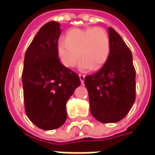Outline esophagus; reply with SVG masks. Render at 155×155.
<instances>
[{
    "label": "esophagus",
    "instance_id": "obj_1",
    "mask_svg": "<svg viewBox=\"0 0 155 155\" xmlns=\"http://www.w3.org/2000/svg\"><path fill=\"white\" fill-rule=\"evenodd\" d=\"M79 77H80V80H81V84H84V74H79Z\"/></svg>",
    "mask_w": 155,
    "mask_h": 155
}]
</instances>
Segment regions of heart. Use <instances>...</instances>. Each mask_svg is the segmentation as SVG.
Segmentation results:
<instances>
[{"instance_id": "obj_1", "label": "heart", "mask_w": 155, "mask_h": 155, "mask_svg": "<svg viewBox=\"0 0 155 155\" xmlns=\"http://www.w3.org/2000/svg\"><path fill=\"white\" fill-rule=\"evenodd\" d=\"M57 51L65 67H74L81 58V71H98L109 58L110 40L107 31L101 27L73 29L68 32L65 39L59 41Z\"/></svg>"}]
</instances>
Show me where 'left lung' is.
Instances as JSON below:
<instances>
[{
    "label": "left lung",
    "mask_w": 155,
    "mask_h": 155,
    "mask_svg": "<svg viewBox=\"0 0 155 155\" xmlns=\"http://www.w3.org/2000/svg\"><path fill=\"white\" fill-rule=\"evenodd\" d=\"M110 52L97 73L84 78L91 114L101 123H115L129 113L135 101V70L132 53L109 27Z\"/></svg>",
    "instance_id": "obj_1"
}]
</instances>
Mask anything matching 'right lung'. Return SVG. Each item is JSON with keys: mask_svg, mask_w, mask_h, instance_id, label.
Wrapping results in <instances>:
<instances>
[{"mask_svg": "<svg viewBox=\"0 0 155 155\" xmlns=\"http://www.w3.org/2000/svg\"><path fill=\"white\" fill-rule=\"evenodd\" d=\"M60 23L41 27L25 52L22 84L25 113L44 130H55L67 119L66 102L81 85L77 74L61 64L58 57Z\"/></svg>", "mask_w": 155, "mask_h": 155, "instance_id": "1", "label": "right lung"}]
</instances>
